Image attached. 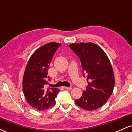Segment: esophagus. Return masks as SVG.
Listing matches in <instances>:
<instances>
[{
  "label": "esophagus",
  "mask_w": 132,
  "mask_h": 132,
  "mask_svg": "<svg viewBox=\"0 0 132 132\" xmlns=\"http://www.w3.org/2000/svg\"><path fill=\"white\" fill-rule=\"evenodd\" d=\"M64 88L66 89H72L71 87H64Z\"/></svg>",
  "instance_id": "1"
}]
</instances>
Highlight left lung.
<instances>
[{
  "label": "left lung",
  "instance_id": "left-lung-1",
  "mask_svg": "<svg viewBox=\"0 0 132 132\" xmlns=\"http://www.w3.org/2000/svg\"><path fill=\"white\" fill-rule=\"evenodd\" d=\"M69 47L80 59L83 76L86 75L88 83L75 103L86 110H95L106 103L113 91L115 77L110 59L94 43L71 44Z\"/></svg>",
  "mask_w": 132,
  "mask_h": 132
}]
</instances>
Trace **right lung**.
<instances>
[{"label":"right lung","instance_id":"obj_1","mask_svg":"<svg viewBox=\"0 0 132 132\" xmlns=\"http://www.w3.org/2000/svg\"><path fill=\"white\" fill-rule=\"evenodd\" d=\"M61 45L57 43L43 45L32 54L26 66L22 81L23 92L28 103L39 111L45 110L56 103L55 98L59 89H46L45 85L48 83V68L53 56Z\"/></svg>","mask_w":132,"mask_h":132}]
</instances>
